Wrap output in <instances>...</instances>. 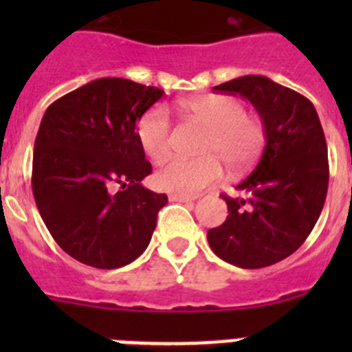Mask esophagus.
Wrapping results in <instances>:
<instances>
[{
	"mask_svg": "<svg viewBox=\"0 0 352 352\" xmlns=\"http://www.w3.org/2000/svg\"><path fill=\"white\" fill-rule=\"evenodd\" d=\"M170 201H176V203H190V201H195L197 195H188V194H170Z\"/></svg>",
	"mask_w": 352,
	"mask_h": 352,
	"instance_id": "esophagus-1",
	"label": "esophagus"
}]
</instances>
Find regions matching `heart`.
Returning a JSON list of instances; mask_svg holds the SVG:
<instances>
[{
    "label": "heart",
    "mask_w": 352,
    "mask_h": 352,
    "mask_svg": "<svg viewBox=\"0 0 352 352\" xmlns=\"http://www.w3.org/2000/svg\"><path fill=\"white\" fill-rule=\"evenodd\" d=\"M179 109L188 120L208 129L201 153L203 158H170L155 173L160 190L197 194L219 182L223 164L232 170L250 167L263 151L264 129L254 116L245 114L243 104L232 96L195 95L183 98ZM138 141L151 160L162 162L170 153V118L166 107L155 105L138 121Z\"/></svg>",
    "instance_id": "1"
}]
</instances>
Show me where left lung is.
Listing matches in <instances>:
<instances>
[{"label": "left lung", "mask_w": 352, "mask_h": 352, "mask_svg": "<svg viewBox=\"0 0 352 352\" xmlns=\"http://www.w3.org/2000/svg\"><path fill=\"white\" fill-rule=\"evenodd\" d=\"M214 91L247 98L259 113L266 146L256 169L223 194L226 222L208 231L211 250L238 268L285 259L312 232L328 192V148L309 98L264 76H243Z\"/></svg>", "instance_id": "left-lung-1"}]
</instances>
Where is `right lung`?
Masks as SVG:
<instances>
[{"mask_svg": "<svg viewBox=\"0 0 352 352\" xmlns=\"http://www.w3.org/2000/svg\"><path fill=\"white\" fill-rule=\"evenodd\" d=\"M162 95L155 86L104 77L67 93L43 114L33 195L56 243L79 263L121 268L149 245L167 195L142 186L151 164L135 126Z\"/></svg>", "mask_w": 352, "mask_h": 352, "instance_id": "right-lung-1", "label": "right lung"}]
</instances>
